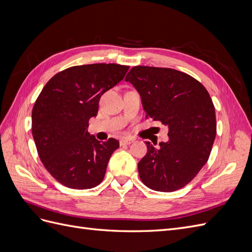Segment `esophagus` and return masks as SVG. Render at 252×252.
I'll list each match as a JSON object with an SVG mask.
<instances>
[{
  "instance_id": "1",
  "label": "esophagus",
  "mask_w": 252,
  "mask_h": 252,
  "mask_svg": "<svg viewBox=\"0 0 252 252\" xmlns=\"http://www.w3.org/2000/svg\"><path fill=\"white\" fill-rule=\"evenodd\" d=\"M133 142H134V140L131 138H124L120 141V144L121 145H130Z\"/></svg>"
}]
</instances>
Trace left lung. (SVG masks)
Segmentation results:
<instances>
[{
    "label": "left lung",
    "mask_w": 252,
    "mask_h": 252,
    "mask_svg": "<svg viewBox=\"0 0 252 252\" xmlns=\"http://www.w3.org/2000/svg\"><path fill=\"white\" fill-rule=\"evenodd\" d=\"M146 117L168 127V142H146L138 164L141 181L156 191L186 186L207 163L217 134L216 111L208 91L189 74L171 68L135 66L128 72Z\"/></svg>",
    "instance_id": "8db88e82"
}]
</instances>
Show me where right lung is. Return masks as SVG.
Returning <instances> with one entry per match:
<instances>
[{
    "label": "right lung",
    "mask_w": 252,
    "mask_h": 252,
    "mask_svg": "<svg viewBox=\"0 0 252 252\" xmlns=\"http://www.w3.org/2000/svg\"><path fill=\"white\" fill-rule=\"evenodd\" d=\"M129 66L89 64L69 67L47 82L32 109V135L47 171L72 189H90L105 177L119 141L101 143L87 131L106 91L124 79Z\"/></svg>",
    "instance_id": "1"
}]
</instances>
